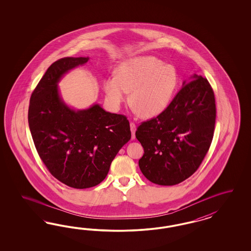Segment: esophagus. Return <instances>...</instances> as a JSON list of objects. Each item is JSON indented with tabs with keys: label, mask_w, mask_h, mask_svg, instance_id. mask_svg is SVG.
<instances>
[{
	"label": "esophagus",
	"mask_w": 251,
	"mask_h": 251,
	"mask_svg": "<svg viewBox=\"0 0 251 251\" xmlns=\"http://www.w3.org/2000/svg\"><path fill=\"white\" fill-rule=\"evenodd\" d=\"M129 126H130V131H131V138L134 139L135 138V131H136V125L133 122H130Z\"/></svg>",
	"instance_id": "obj_1"
}]
</instances>
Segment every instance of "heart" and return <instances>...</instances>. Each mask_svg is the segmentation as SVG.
Instances as JSON below:
<instances>
[{"label": "heart", "mask_w": 251, "mask_h": 251, "mask_svg": "<svg viewBox=\"0 0 251 251\" xmlns=\"http://www.w3.org/2000/svg\"><path fill=\"white\" fill-rule=\"evenodd\" d=\"M175 67L152 55H141L122 61L116 76L104 80L106 100L115 109L128 99L135 111L145 118H154L171 104L178 86Z\"/></svg>", "instance_id": "1"}]
</instances>
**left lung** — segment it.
<instances>
[{
  "mask_svg": "<svg viewBox=\"0 0 251 251\" xmlns=\"http://www.w3.org/2000/svg\"><path fill=\"white\" fill-rule=\"evenodd\" d=\"M216 117L208 80L193 75L183 82L167 110L143 122L135 136L145 153L139 167L154 184L173 186L190 177L212 144Z\"/></svg>",
  "mask_w": 251,
  "mask_h": 251,
  "instance_id": "8db88e82",
  "label": "left lung"
}]
</instances>
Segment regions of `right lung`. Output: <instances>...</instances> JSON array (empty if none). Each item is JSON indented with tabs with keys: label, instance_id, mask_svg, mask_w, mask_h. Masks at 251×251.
<instances>
[{
	"label": "right lung",
	"instance_id": "1",
	"mask_svg": "<svg viewBox=\"0 0 251 251\" xmlns=\"http://www.w3.org/2000/svg\"><path fill=\"white\" fill-rule=\"evenodd\" d=\"M88 57H68L52 63L32 93L28 109L31 135L51 175L75 189L99 185L111 162L130 140L129 121L99 104L78 109L61 98L58 84Z\"/></svg>",
	"mask_w": 251,
	"mask_h": 251
}]
</instances>
